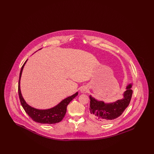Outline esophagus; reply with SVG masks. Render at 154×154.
Here are the masks:
<instances>
[{"label": "esophagus", "instance_id": "1", "mask_svg": "<svg viewBox=\"0 0 154 154\" xmlns=\"http://www.w3.org/2000/svg\"><path fill=\"white\" fill-rule=\"evenodd\" d=\"M88 88L87 87H83L81 89V93H87L88 92Z\"/></svg>", "mask_w": 154, "mask_h": 154}]
</instances>
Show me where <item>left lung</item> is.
<instances>
[{
  "mask_svg": "<svg viewBox=\"0 0 154 154\" xmlns=\"http://www.w3.org/2000/svg\"><path fill=\"white\" fill-rule=\"evenodd\" d=\"M132 87V84H129L123 94L122 99L114 102L106 103L89 96V110L92 117L100 122H108L119 117L130 103L133 94Z\"/></svg>",
  "mask_w": 154,
  "mask_h": 154,
  "instance_id": "obj_1",
  "label": "left lung"
}]
</instances>
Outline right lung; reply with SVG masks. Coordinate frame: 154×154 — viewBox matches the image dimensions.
<instances>
[{"label": "right lung", "mask_w": 154, "mask_h": 154, "mask_svg": "<svg viewBox=\"0 0 154 154\" xmlns=\"http://www.w3.org/2000/svg\"><path fill=\"white\" fill-rule=\"evenodd\" d=\"M27 60L25 62V63H23V66L21 67L18 82V94L22 107L30 117L36 122L44 124H53L58 123L60 122L65 117L67 105L75 97L78 95V92H77L73 95L66 97V99H63L57 105L51 109L45 110H40L31 107L29 104H28L24 100L23 97H22L20 89V80L22 75V70Z\"/></svg>", "instance_id": "add662e5"}]
</instances>
